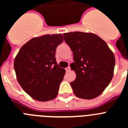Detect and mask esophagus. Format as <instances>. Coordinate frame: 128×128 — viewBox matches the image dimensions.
<instances>
[{
	"label": "esophagus",
	"mask_w": 128,
	"mask_h": 128,
	"mask_svg": "<svg viewBox=\"0 0 128 128\" xmlns=\"http://www.w3.org/2000/svg\"><path fill=\"white\" fill-rule=\"evenodd\" d=\"M65 70H66V72H68V71L70 70V66H67V67L65 68Z\"/></svg>",
	"instance_id": "34e87169"
}]
</instances>
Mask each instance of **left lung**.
I'll return each mask as SVG.
<instances>
[{
    "label": "left lung",
    "mask_w": 128,
    "mask_h": 128,
    "mask_svg": "<svg viewBox=\"0 0 128 128\" xmlns=\"http://www.w3.org/2000/svg\"><path fill=\"white\" fill-rule=\"evenodd\" d=\"M63 36L74 55L70 67L76 78L70 85L74 94L84 99L97 98L114 76V53L103 40L94 33L76 31Z\"/></svg>",
    "instance_id": "8db88e82"
}]
</instances>
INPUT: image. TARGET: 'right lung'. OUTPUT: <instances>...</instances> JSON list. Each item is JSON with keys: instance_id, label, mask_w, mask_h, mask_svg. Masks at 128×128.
Segmentation results:
<instances>
[{"instance_id": "right-lung-1", "label": "right lung", "mask_w": 128, "mask_h": 128, "mask_svg": "<svg viewBox=\"0 0 128 128\" xmlns=\"http://www.w3.org/2000/svg\"><path fill=\"white\" fill-rule=\"evenodd\" d=\"M63 42L61 34L33 38L21 47L14 59L18 82L35 100L48 101L58 94L65 70L58 66L55 52Z\"/></svg>"}]
</instances>
